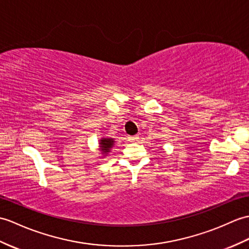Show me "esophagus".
<instances>
[{
  "mask_svg": "<svg viewBox=\"0 0 249 249\" xmlns=\"http://www.w3.org/2000/svg\"><path fill=\"white\" fill-rule=\"evenodd\" d=\"M139 140V136H129L128 137V141L130 142H137Z\"/></svg>",
  "mask_w": 249,
  "mask_h": 249,
  "instance_id": "34e87169",
  "label": "esophagus"
}]
</instances>
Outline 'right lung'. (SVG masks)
Listing matches in <instances>:
<instances>
[{
	"instance_id": "obj_1",
	"label": "right lung",
	"mask_w": 249,
	"mask_h": 249,
	"mask_svg": "<svg viewBox=\"0 0 249 249\" xmlns=\"http://www.w3.org/2000/svg\"><path fill=\"white\" fill-rule=\"evenodd\" d=\"M114 139L113 138H109V137H105L103 136L100 141H98V151H100L103 155V157H106V156L111 152V149L114 145Z\"/></svg>"
}]
</instances>
